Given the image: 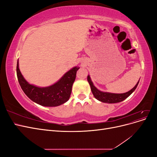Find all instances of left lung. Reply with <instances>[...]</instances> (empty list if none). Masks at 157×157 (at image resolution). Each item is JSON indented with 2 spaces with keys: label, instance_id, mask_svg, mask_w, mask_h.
<instances>
[{
  "label": "left lung",
  "instance_id": "obj_1",
  "mask_svg": "<svg viewBox=\"0 0 157 157\" xmlns=\"http://www.w3.org/2000/svg\"><path fill=\"white\" fill-rule=\"evenodd\" d=\"M88 81L90 85V88H91L92 92L94 95V96L99 101H100L103 103H115L122 101L126 99L134 91L136 88H137V85L139 84V81L137 82L136 86L133 88L130 91L124 94H113V93H108V92H103L99 91L96 87L94 86V84L92 82L91 79H90V76L88 75L87 77Z\"/></svg>",
  "mask_w": 157,
  "mask_h": 157
}]
</instances>
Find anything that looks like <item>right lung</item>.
<instances>
[{"instance_id":"obj_1","label":"right lung","mask_w":157,"mask_h":157,"mask_svg":"<svg viewBox=\"0 0 157 157\" xmlns=\"http://www.w3.org/2000/svg\"><path fill=\"white\" fill-rule=\"evenodd\" d=\"M80 67H75L66 73L58 82L50 86L39 88L28 83L22 76L17 62L16 72L18 82L26 96L42 106L56 107L67 101L70 98L72 86Z\"/></svg>"}]
</instances>
